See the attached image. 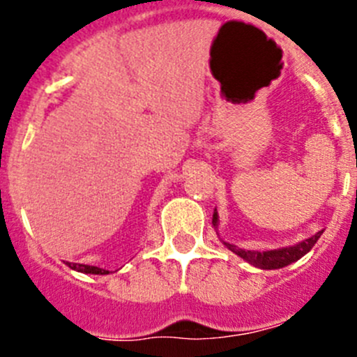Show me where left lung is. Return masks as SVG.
Returning a JSON list of instances; mask_svg holds the SVG:
<instances>
[{
    "mask_svg": "<svg viewBox=\"0 0 357 357\" xmlns=\"http://www.w3.org/2000/svg\"><path fill=\"white\" fill-rule=\"evenodd\" d=\"M218 213H213V227L215 231L218 232ZM324 231H319L317 234H314L312 238L305 239L301 243H296L292 246H284V248H276V250H266V252H257V250H245V248H239V246L232 245V243H227L222 239L225 246H227L231 252H234L236 255L246 261L248 264L255 266V268H261V269H280V268H285V266L292 264V262L299 261L303 255H306L310 250L314 248V245L317 243V239L321 238V234Z\"/></svg>",
    "mask_w": 357,
    "mask_h": 357,
    "instance_id": "8db88e82",
    "label": "left lung"
}]
</instances>
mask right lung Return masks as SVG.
I'll list each match as a JSON object with an SVG mask.
<instances>
[{
  "label": "right lung",
  "instance_id": "obj_1",
  "mask_svg": "<svg viewBox=\"0 0 357 357\" xmlns=\"http://www.w3.org/2000/svg\"><path fill=\"white\" fill-rule=\"evenodd\" d=\"M70 269H75L79 273H86V275H109L107 269L96 268V266H88V264H77V262H66Z\"/></svg>",
  "mask_w": 357,
  "mask_h": 357
}]
</instances>
